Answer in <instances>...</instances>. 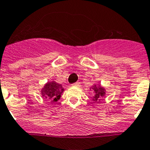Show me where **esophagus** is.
<instances>
[{
  "label": "esophagus",
  "instance_id": "34e87169",
  "mask_svg": "<svg viewBox=\"0 0 150 150\" xmlns=\"http://www.w3.org/2000/svg\"><path fill=\"white\" fill-rule=\"evenodd\" d=\"M72 86H80V82H76L75 83L72 84Z\"/></svg>",
  "mask_w": 150,
  "mask_h": 150
}]
</instances>
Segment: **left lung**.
I'll use <instances>...</instances> for the list:
<instances>
[{"label": "left lung", "instance_id": "8db88e82", "mask_svg": "<svg viewBox=\"0 0 150 150\" xmlns=\"http://www.w3.org/2000/svg\"><path fill=\"white\" fill-rule=\"evenodd\" d=\"M91 89L93 91L94 96L92 99V100L95 102H99L102 100V97L105 96V89L100 85H93L91 87Z\"/></svg>", "mask_w": 150, "mask_h": 150}]
</instances>
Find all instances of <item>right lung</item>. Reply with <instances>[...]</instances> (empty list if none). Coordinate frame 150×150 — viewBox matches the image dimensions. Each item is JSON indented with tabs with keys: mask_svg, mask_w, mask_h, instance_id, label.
Listing matches in <instances>:
<instances>
[{
	"mask_svg": "<svg viewBox=\"0 0 150 150\" xmlns=\"http://www.w3.org/2000/svg\"><path fill=\"white\" fill-rule=\"evenodd\" d=\"M64 91L62 86L55 81L48 82L41 90V95L48 101L53 102H57L61 97V94Z\"/></svg>",
	"mask_w": 150,
	"mask_h": 150,
	"instance_id": "right-lung-1",
	"label": "right lung"
}]
</instances>
